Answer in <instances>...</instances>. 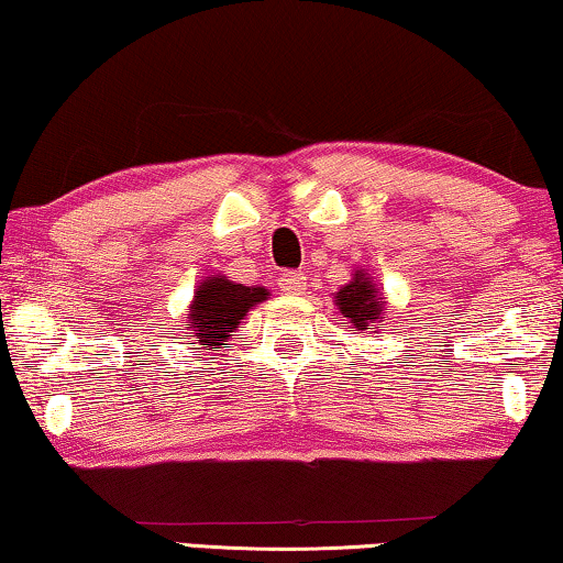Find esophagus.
Listing matches in <instances>:
<instances>
[{"instance_id": "34e87169", "label": "esophagus", "mask_w": 563, "mask_h": 563, "mask_svg": "<svg viewBox=\"0 0 563 563\" xmlns=\"http://www.w3.org/2000/svg\"><path fill=\"white\" fill-rule=\"evenodd\" d=\"M280 288L288 292V296H300L306 290V275L298 271H283L280 273Z\"/></svg>"}]
</instances>
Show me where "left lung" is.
Instances as JSON below:
<instances>
[{
    "label": "left lung",
    "instance_id": "8db88e82",
    "mask_svg": "<svg viewBox=\"0 0 563 563\" xmlns=\"http://www.w3.org/2000/svg\"><path fill=\"white\" fill-rule=\"evenodd\" d=\"M335 300H339V310L349 318L356 329H366L368 323H374L382 313V298L379 290L374 288L372 280L366 275H358L349 285L335 292Z\"/></svg>",
    "mask_w": 563,
    "mask_h": 563
}]
</instances>
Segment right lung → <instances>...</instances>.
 <instances>
[{
  "label": "right lung",
  "instance_id": "add662e5",
  "mask_svg": "<svg viewBox=\"0 0 563 563\" xmlns=\"http://www.w3.org/2000/svg\"><path fill=\"white\" fill-rule=\"evenodd\" d=\"M267 298L265 288L230 283L224 278H209L195 292V303L189 306L187 325L205 349L220 343L238 329L242 316L260 300Z\"/></svg>",
  "mask_w": 563,
  "mask_h": 563
}]
</instances>
